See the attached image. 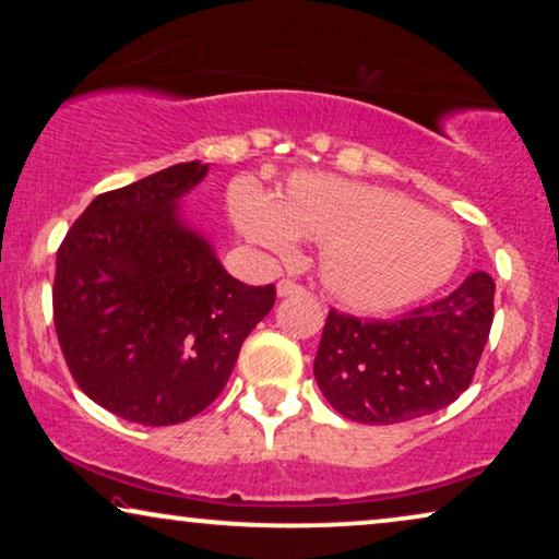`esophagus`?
<instances>
[{"instance_id": "esophagus-1", "label": "esophagus", "mask_w": 559, "mask_h": 559, "mask_svg": "<svg viewBox=\"0 0 559 559\" xmlns=\"http://www.w3.org/2000/svg\"><path fill=\"white\" fill-rule=\"evenodd\" d=\"M297 293H302V287L297 285V282H293V280H280L277 282V295L280 297H289V295H297Z\"/></svg>"}]
</instances>
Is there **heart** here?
I'll list each match as a JSON object with an SVG mask.
<instances>
[{
  "label": "heart",
  "instance_id": "1",
  "mask_svg": "<svg viewBox=\"0 0 559 559\" xmlns=\"http://www.w3.org/2000/svg\"><path fill=\"white\" fill-rule=\"evenodd\" d=\"M234 224L249 241L289 257L300 239L323 243L320 282L343 308L384 316L445 285L463 259V231L394 190L335 175L302 173L274 198L239 180L228 193Z\"/></svg>",
  "mask_w": 559,
  "mask_h": 559
}]
</instances>
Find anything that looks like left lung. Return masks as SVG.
I'll return each mask as SVG.
<instances>
[{
	"mask_svg": "<svg viewBox=\"0 0 559 559\" xmlns=\"http://www.w3.org/2000/svg\"><path fill=\"white\" fill-rule=\"evenodd\" d=\"M493 289L491 274L473 272L455 293L396 320L331 310L312 364L320 392L364 425L445 409L476 373L493 323Z\"/></svg>",
	"mask_w": 559,
	"mask_h": 559,
	"instance_id": "8db88e82",
	"label": "left lung"
}]
</instances>
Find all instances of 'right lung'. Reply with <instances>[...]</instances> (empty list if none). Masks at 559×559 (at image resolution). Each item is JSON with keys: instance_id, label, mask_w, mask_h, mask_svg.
I'll return each mask as SVG.
<instances>
[{"instance_id": "obj_1", "label": "right lung", "mask_w": 559, "mask_h": 559, "mask_svg": "<svg viewBox=\"0 0 559 559\" xmlns=\"http://www.w3.org/2000/svg\"><path fill=\"white\" fill-rule=\"evenodd\" d=\"M209 175L180 163L96 195L56 259L52 318L75 384L147 427L195 417L231 377L274 285L234 280L178 201Z\"/></svg>"}]
</instances>
